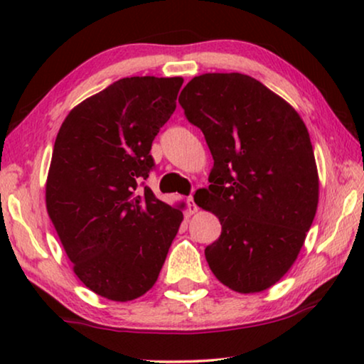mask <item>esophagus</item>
<instances>
[{
	"instance_id": "34e87169",
	"label": "esophagus",
	"mask_w": 364,
	"mask_h": 364,
	"mask_svg": "<svg viewBox=\"0 0 364 364\" xmlns=\"http://www.w3.org/2000/svg\"><path fill=\"white\" fill-rule=\"evenodd\" d=\"M187 205H188V213H196L198 210V207L196 205V202H193V197H187Z\"/></svg>"
}]
</instances>
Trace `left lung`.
<instances>
[{
	"mask_svg": "<svg viewBox=\"0 0 364 364\" xmlns=\"http://www.w3.org/2000/svg\"><path fill=\"white\" fill-rule=\"evenodd\" d=\"M213 157L210 186L196 203L215 213L222 233L205 248L218 282L258 293L295 263L318 207V171L300 114L240 73L193 77L178 96Z\"/></svg>",
	"mask_w": 364,
	"mask_h": 364,
	"instance_id": "left-lung-1",
	"label": "left lung"
}]
</instances>
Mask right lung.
<instances>
[{"mask_svg": "<svg viewBox=\"0 0 364 364\" xmlns=\"http://www.w3.org/2000/svg\"><path fill=\"white\" fill-rule=\"evenodd\" d=\"M182 82L119 79L77 104L54 142L48 215L79 280L107 300L131 301L151 290L183 220L181 208L140 188Z\"/></svg>", "mask_w": 364, "mask_h": 364, "instance_id": "add662e5", "label": "right lung"}]
</instances>
